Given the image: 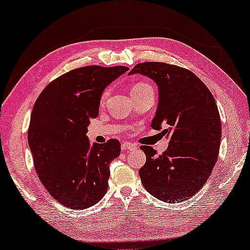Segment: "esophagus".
<instances>
[{"label": "esophagus", "mask_w": 250, "mask_h": 250, "mask_svg": "<svg viewBox=\"0 0 250 250\" xmlns=\"http://www.w3.org/2000/svg\"><path fill=\"white\" fill-rule=\"evenodd\" d=\"M121 149L124 150V151H128V150H133V149H137V145L131 144V142H124V144L121 145Z\"/></svg>", "instance_id": "obj_1"}]
</instances>
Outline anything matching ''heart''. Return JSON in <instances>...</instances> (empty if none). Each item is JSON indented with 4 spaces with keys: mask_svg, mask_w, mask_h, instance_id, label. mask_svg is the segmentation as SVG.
I'll list each match as a JSON object with an SVG mask.
<instances>
[{
    "mask_svg": "<svg viewBox=\"0 0 250 250\" xmlns=\"http://www.w3.org/2000/svg\"><path fill=\"white\" fill-rule=\"evenodd\" d=\"M148 88H151V85L148 84V83H144V82H140V83H136V84L132 85L131 88V93L132 92H138V91H142V90H146ZM109 96V90H104V93H102L101 96V104H104L106 98Z\"/></svg>",
    "mask_w": 250,
    "mask_h": 250,
    "instance_id": "heart-1",
    "label": "heart"
}]
</instances>
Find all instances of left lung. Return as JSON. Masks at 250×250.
<instances>
[{
	"mask_svg": "<svg viewBox=\"0 0 250 250\" xmlns=\"http://www.w3.org/2000/svg\"><path fill=\"white\" fill-rule=\"evenodd\" d=\"M142 74L158 86V106L151 126L164 128L169 146L162 154L142 146L146 164L142 185L165 203L195 196L215 167L221 140V122L215 99L191 71L161 62L137 64L129 75Z\"/></svg>",
	"mask_w": 250,
	"mask_h": 250,
	"instance_id": "obj_1",
	"label": "left lung"
}]
</instances>
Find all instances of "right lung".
Instances as JSON below:
<instances>
[{
  "mask_svg": "<svg viewBox=\"0 0 250 250\" xmlns=\"http://www.w3.org/2000/svg\"><path fill=\"white\" fill-rule=\"evenodd\" d=\"M128 70L74 69L49 83L35 101L27 132L34 167L44 188L64 207L89 208L108 190L109 166L120 154V142L91 145L86 132L104 89Z\"/></svg>",
  "mask_w": 250,
  "mask_h": 250,
  "instance_id": "1",
  "label": "right lung"
}]
</instances>
